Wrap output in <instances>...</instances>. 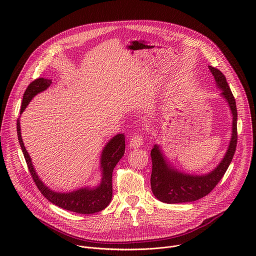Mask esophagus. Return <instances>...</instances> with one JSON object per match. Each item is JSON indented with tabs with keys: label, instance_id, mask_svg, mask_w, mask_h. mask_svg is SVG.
<instances>
[{
	"label": "esophagus",
	"instance_id": "34e87169",
	"mask_svg": "<svg viewBox=\"0 0 256 256\" xmlns=\"http://www.w3.org/2000/svg\"><path fill=\"white\" fill-rule=\"evenodd\" d=\"M144 142V138L142 136V134H136L130 140V147L132 148V149H136V148H140V146Z\"/></svg>",
	"mask_w": 256,
	"mask_h": 256
}]
</instances>
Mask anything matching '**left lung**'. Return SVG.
<instances>
[{
  "instance_id": "obj_1",
  "label": "left lung",
  "mask_w": 256,
  "mask_h": 256,
  "mask_svg": "<svg viewBox=\"0 0 256 256\" xmlns=\"http://www.w3.org/2000/svg\"><path fill=\"white\" fill-rule=\"evenodd\" d=\"M210 70L216 84L221 89V95L226 99L232 114V134L227 152L210 172L204 175L184 173L175 169L163 155L159 144H155L151 151L152 174L151 188L153 194L165 204H181L198 200L208 194L222 179L227 171L237 146V108L236 101L223 72L212 66Z\"/></svg>"
}]
</instances>
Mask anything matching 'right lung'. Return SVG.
<instances>
[{"instance_id": "add662e5", "label": "right lung", "mask_w": 256, "mask_h": 256, "mask_svg": "<svg viewBox=\"0 0 256 256\" xmlns=\"http://www.w3.org/2000/svg\"><path fill=\"white\" fill-rule=\"evenodd\" d=\"M52 84V80L38 78L29 84L23 95L20 114L25 110V108L32 100V98L38 93L46 90ZM17 134L21 149L26 160L30 174L35 182L36 186L40 190L44 198L54 204L74 212L78 214H94L104 210L112 198V172L118 161L124 154L126 140L122 134L114 136L109 140L102 150L100 158V169H101V181L95 188H82L77 190L70 192H58L48 188L36 173L31 158L25 149L24 142L21 136L20 120H17Z\"/></svg>"}]
</instances>
